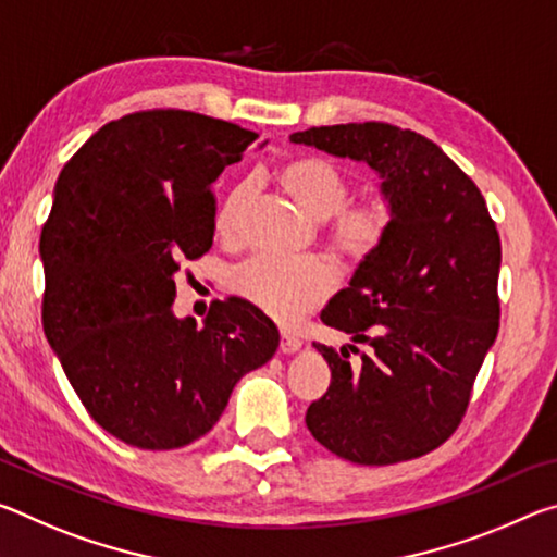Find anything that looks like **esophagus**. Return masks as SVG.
Returning a JSON list of instances; mask_svg holds the SVG:
<instances>
[{
    "instance_id": "34e87169",
    "label": "esophagus",
    "mask_w": 557,
    "mask_h": 557,
    "mask_svg": "<svg viewBox=\"0 0 557 557\" xmlns=\"http://www.w3.org/2000/svg\"><path fill=\"white\" fill-rule=\"evenodd\" d=\"M301 348V342L297 336H292L289 332H282V338H280V351L282 354H297Z\"/></svg>"
}]
</instances>
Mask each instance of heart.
I'll return each instance as SVG.
<instances>
[{"mask_svg":"<svg viewBox=\"0 0 557 557\" xmlns=\"http://www.w3.org/2000/svg\"><path fill=\"white\" fill-rule=\"evenodd\" d=\"M277 178L312 219L326 221V238L336 256L351 265H361L379 256L393 228V209L383 199L346 203L351 196V182L342 169L322 157L289 159L280 166ZM252 194L256 184L240 182L223 199L215 213V228L225 238L238 235ZM231 287L262 314L280 324H292L329 297L334 287V272L319 258L287 260L256 256L235 268Z\"/></svg>","mask_w":557,"mask_h":557,"instance_id":"b5f03b06","label":"heart"}]
</instances>
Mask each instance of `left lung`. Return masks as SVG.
<instances>
[{"label": "left lung", "instance_id": "1", "mask_svg": "<svg viewBox=\"0 0 557 557\" xmlns=\"http://www.w3.org/2000/svg\"><path fill=\"white\" fill-rule=\"evenodd\" d=\"M289 143L351 157L381 174L393 228L329 301L322 322L366 344L350 369L314 344L332 383L307 410L319 445L356 465H395L447 442L498 334L502 240L476 184L432 143L388 122L309 127Z\"/></svg>", "mask_w": 557, "mask_h": 557}]
</instances>
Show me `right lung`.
<instances>
[{
    "mask_svg": "<svg viewBox=\"0 0 557 557\" xmlns=\"http://www.w3.org/2000/svg\"><path fill=\"white\" fill-rule=\"evenodd\" d=\"M258 135L188 110L102 125L61 169L41 231L46 338L90 418L139 449L203 437L280 332L250 301L176 319L174 275L209 252L211 186Z\"/></svg>",
    "mask_w": 557,
    "mask_h": 557,
    "instance_id": "add662e5",
    "label": "right lung"
}]
</instances>
